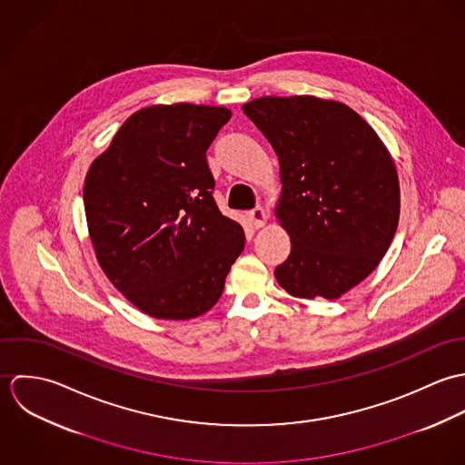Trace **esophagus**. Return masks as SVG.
Listing matches in <instances>:
<instances>
[{
    "label": "esophagus",
    "instance_id": "34e87169",
    "mask_svg": "<svg viewBox=\"0 0 465 465\" xmlns=\"http://www.w3.org/2000/svg\"><path fill=\"white\" fill-rule=\"evenodd\" d=\"M249 214V220H251V223L256 227V229H260V227H263V223H265L266 214L265 209L263 207H254L252 211H249L247 213Z\"/></svg>",
    "mask_w": 465,
    "mask_h": 465
}]
</instances>
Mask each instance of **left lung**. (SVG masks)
Segmentation results:
<instances>
[{
    "label": "left lung",
    "mask_w": 465,
    "mask_h": 465,
    "mask_svg": "<svg viewBox=\"0 0 465 465\" xmlns=\"http://www.w3.org/2000/svg\"><path fill=\"white\" fill-rule=\"evenodd\" d=\"M243 113L279 157L277 218L292 251L275 266L290 295L336 299L383 260L399 222L394 161L372 127L343 104L263 96Z\"/></svg>",
    "instance_id": "obj_1"
}]
</instances>
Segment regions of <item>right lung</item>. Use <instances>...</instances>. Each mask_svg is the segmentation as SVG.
I'll list each match as a JSON object with an SVG mask.
<instances>
[{
    "mask_svg": "<svg viewBox=\"0 0 465 465\" xmlns=\"http://www.w3.org/2000/svg\"><path fill=\"white\" fill-rule=\"evenodd\" d=\"M229 120L225 107L141 109L87 172L84 207L98 263L150 317L205 313L243 251L242 225L214 202L205 157Z\"/></svg>",
    "mask_w": 465,
    "mask_h": 465,
    "instance_id": "add662e5",
    "label": "right lung"
}]
</instances>
